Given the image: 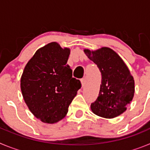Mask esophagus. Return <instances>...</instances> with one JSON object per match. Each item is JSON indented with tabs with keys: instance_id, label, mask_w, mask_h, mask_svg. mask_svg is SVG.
Wrapping results in <instances>:
<instances>
[{
	"instance_id": "34e87169",
	"label": "esophagus",
	"mask_w": 150,
	"mask_h": 150,
	"mask_svg": "<svg viewBox=\"0 0 150 150\" xmlns=\"http://www.w3.org/2000/svg\"><path fill=\"white\" fill-rule=\"evenodd\" d=\"M81 83L83 87H84L85 86H86V78H83V79H81Z\"/></svg>"
}]
</instances>
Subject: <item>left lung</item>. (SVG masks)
Here are the masks:
<instances>
[{"label": "left lung", "mask_w": 150, "mask_h": 150, "mask_svg": "<svg viewBox=\"0 0 150 150\" xmlns=\"http://www.w3.org/2000/svg\"><path fill=\"white\" fill-rule=\"evenodd\" d=\"M84 52L102 76L98 97L91 103V110L107 119L120 116L126 110L134 93V80L128 67L116 52L107 47Z\"/></svg>", "instance_id": "1"}]
</instances>
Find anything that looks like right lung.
Listing matches in <instances>:
<instances>
[{
	"mask_svg": "<svg viewBox=\"0 0 150 150\" xmlns=\"http://www.w3.org/2000/svg\"><path fill=\"white\" fill-rule=\"evenodd\" d=\"M70 50L52 42L36 52L21 78L24 100L33 114L45 123H55L68 111L81 87L67 64Z\"/></svg>",
	"mask_w": 150,
	"mask_h": 150,
	"instance_id": "right-lung-1",
	"label": "right lung"
}]
</instances>
